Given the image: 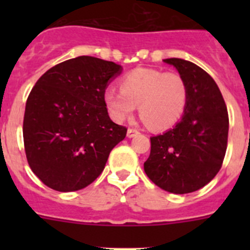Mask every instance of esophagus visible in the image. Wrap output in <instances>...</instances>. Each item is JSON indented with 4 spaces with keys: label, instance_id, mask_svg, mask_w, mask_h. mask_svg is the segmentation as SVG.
Returning a JSON list of instances; mask_svg holds the SVG:
<instances>
[{
    "label": "esophagus",
    "instance_id": "1",
    "mask_svg": "<svg viewBox=\"0 0 250 250\" xmlns=\"http://www.w3.org/2000/svg\"><path fill=\"white\" fill-rule=\"evenodd\" d=\"M139 134V130L136 129H127V138H134V136H136Z\"/></svg>",
    "mask_w": 250,
    "mask_h": 250
}]
</instances>
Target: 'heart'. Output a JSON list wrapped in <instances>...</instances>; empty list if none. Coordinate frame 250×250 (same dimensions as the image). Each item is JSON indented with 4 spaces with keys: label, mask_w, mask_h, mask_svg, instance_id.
I'll return each instance as SVG.
<instances>
[{
    "label": "heart",
    "mask_w": 250,
    "mask_h": 250,
    "mask_svg": "<svg viewBox=\"0 0 250 250\" xmlns=\"http://www.w3.org/2000/svg\"><path fill=\"white\" fill-rule=\"evenodd\" d=\"M189 89L184 77L178 72L156 68L138 67L124 75L120 90L106 89L104 100L116 121H124L135 111L152 130L174 126L184 115Z\"/></svg>",
    "instance_id": "b5f03b06"
}]
</instances>
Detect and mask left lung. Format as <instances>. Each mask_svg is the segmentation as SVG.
Returning a JSON list of instances; mask_svg holds the SVG:
<instances>
[{
	"label": "left lung",
	"instance_id": "1",
	"mask_svg": "<svg viewBox=\"0 0 250 250\" xmlns=\"http://www.w3.org/2000/svg\"><path fill=\"white\" fill-rule=\"evenodd\" d=\"M185 79L189 98L182 120L173 129L150 138L144 170L163 190L187 194L213 180L224 160L229 118L219 87L210 75L183 59H165Z\"/></svg>",
	"mask_w": 250,
	"mask_h": 250
}]
</instances>
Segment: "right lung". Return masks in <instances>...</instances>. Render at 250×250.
Returning <instances> with one entry per match:
<instances>
[{
	"instance_id": "1",
	"label": "right lung",
	"mask_w": 250,
	"mask_h": 250,
	"mask_svg": "<svg viewBox=\"0 0 250 250\" xmlns=\"http://www.w3.org/2000/svg\"><path fill=\"white\" fill-rule=\"evenodd\" d=\"M123 67L79 56L51 67L27 98L23 144L35 175L57 191H76L103 173L127 129L112 123L104 94Z\"/></svg>"
}]
</instances>
